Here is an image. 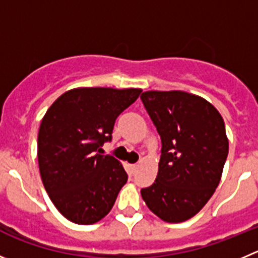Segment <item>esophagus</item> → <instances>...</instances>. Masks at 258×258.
I'll return each mask as SVG.
<instances>
[{
  "label": "esophagus",
  "instance_id": "obj_1",
  "mask_svg": "<svg viewBox=\"0 0 258 258\" xmlns=\"http://www.w3.org/2000/svg\"><path fill=\"white\" fill-rule=\"evenodd\" d=\"M131 170H132V172H136L137 170H138V164H131Z\"/></svg>",
  "mask_w": 258,
  "mask_h": 258
}]
</instances>
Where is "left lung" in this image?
Listing matches in <instances>:
<instances>
[{"label": "left lung", "mask_w": 258, "mask_h": 258, "mask_svg": "<svg viewBox=\"0 0 258 258\" xmlns=\"http://www.w3.org/2000/svg\"><path fill=\"white\" fill-rule=\"evenodd\" d=\"M141 99L162 142L156 181L142 198L164 222H185L219 185L229 149L224 120L209 101L183 91H146Z\"/></svg>", "instance_id": "1"}]
</instances>
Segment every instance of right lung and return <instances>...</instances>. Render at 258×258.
<instances>
[{
	"instance_id": "right-lung-1",
	"label": "right lung",
	"mask_w": 258,
	"mask_h": 258,
	"mask_svg": "<svg viewBox=\"0 0 258 258\" xmlns=\"http://www.w3.org/2000/svg\"><path fill=\"white\" fill-rule=\"evenodd\" d=\"M141 88L80 87L60 95L41 120L38 162L41 181L58 212L76 224L106 217L126 183L122 164L104 156L116 117Z\"/></svg>"
}]
</instances>
